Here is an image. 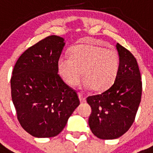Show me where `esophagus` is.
<instances>
[{
    "label": "esophagus",
    "instance_id": "34e87169",
    "mask_svg": "<svg viewBox=\"0 0 153 153\" xmlns=\"http://www.w3.org/2000/svg\"><path fill=\"white\" fill-rule=\"evenodd\" d=\"M79 100H80V102H82V103H83V102H85V96H83L82 93H79Z\"/></svg>",
    "mask_w": 153,
    "mask_h": 153
}]
</instances>
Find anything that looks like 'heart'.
<instances>
[{
  "label": "heart",
  "mask_w": 153,
  "mask_h": 153,
  "mask_svg": "<svg viewBox=\"0 0 153 153\" xmlns=\"http://www.w3.org/2000/svg\"><path fill=\"white\" fill-rule=\"evenodd\" d=\"M119 69L117 52L94 44L76 46L70 51V58L61 57L57 61L58 74L68 85H76L82 73V88L98 92L112 86Z\"/></svg>",
  "instance_id": "obj_1"
}]
</instances>
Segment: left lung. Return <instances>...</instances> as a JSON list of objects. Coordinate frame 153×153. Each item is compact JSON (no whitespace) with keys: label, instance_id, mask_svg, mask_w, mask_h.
<instances>
[{"label":"left lung","instance_id":"left-lung-1","mask_svg":"<svg viewBox=\"0 0 153 153\" xmlns=\"http://www.w3.org/2000/svg\"><path fill=\"white\" fill-rule=\"evenodd\" d=\"M120 69L112 86L100 95L88 96L92 108L88 125L100 139H115L131 128L141 102L142 83L135 57L119 43Z\"/></svg>","mask_w":153,"mask_h":153}]
</instances>
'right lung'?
Masks as SVG:
<instances>
[{"label": "right lung", "mask_w": 153, "mask_h": 153, "mask_svg": "<svg viewBox=\"0 0 153 153\" xmlns=\"http://www.w3.org/2000/svg\"><path fill=\"white\" fill-rule=\"evenodd\" d=\"M65 45L58 36L42 39L19 57L12 71L11 98L18 120L36 138L61 133L80 104L76 92L57 74Z\"/></svg>", "instance_id": "1"}]
</instances>
